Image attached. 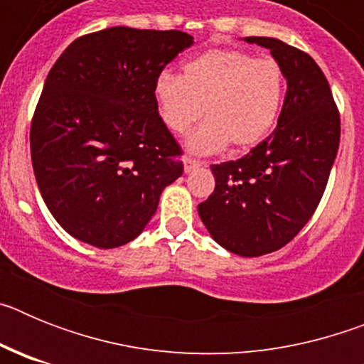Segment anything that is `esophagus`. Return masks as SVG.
Instances as JSON below:
<instances>
[{
  "label": "esophagus",
  "mask_w": 364,
  "mask_h": 364,
  "mask_svg": "<svg viewBox=\"0 0 364 364\" xmlns=\"http://www.w3.org/2000/svg\"><path fill=\"white\" fill-rule=\"evenodd\" d=\"M182 162H184V171L186 173H191V171H195L197 167H200V162H198V160H195V159H191V156H184V159H182Z\"/></svg>",
  "instance_id": "1"
}]
</instances>
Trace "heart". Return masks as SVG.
I'll return each instance as SVG.
<instances>
[{
  "label": "heart",
  "mask_w": 364,
  "mask_h": 364,
  "mask_svg": "<svg viewBox=\"0 0 364 364\" xmlns=\"http://www.w3.org/2000/svg\"><path fill=\"white\" fill-rule=\"evenodd\" d=\"M153 95L160 120L176 134L204 111V124L186 138L189 151L211 154L230 146L242 153L259 146L277 124L286 78L272 58L211 49L184 62L182 78L160 74Z\"/></svg>",
  "instance_id": "heart-1"
}]
</instances>
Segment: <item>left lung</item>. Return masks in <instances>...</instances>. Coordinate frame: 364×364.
Masks as SVG:
<instances>
[{
    "instance_id": "obj_1",
    "label": "left lung",
    "mask_w": 364,
    "mask_h": 364,
    "mask_svg": "<svg viewBox=\"0 0 364 364\" xmlns=\"http://www.w3.org/2000/svg\"><path fill=\"white\" fill-rule=\"evenodd\" d=\"M282 67L286 96L277 127L246 156L211 166L215 191L198 204L213 240L240 257L277 252L319 205L336 162L341 120L319 65L277 38H244Z\"/></svg>"
}]
</instances>
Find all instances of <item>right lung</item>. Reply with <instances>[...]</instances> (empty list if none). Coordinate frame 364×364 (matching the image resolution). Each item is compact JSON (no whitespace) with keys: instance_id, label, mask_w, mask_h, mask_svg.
Instances as JSON below:
<instances>
[{"instance_id":"add662e5","label":"right lung","mask_w":364,"mask_h":364,"mask_svg":"<svg viewBox=\"0 0 364 364\" xmlns=\"http://www.w3.org/2000/svg\"><path fill=\"white\" fill-rule=\"evenodd\" d=\"M193 36L111 27L74 40L45 80L31 159L45 205L74 239L118 247L142 233L182 171L154 82Z\"/></svg>"}]
</instances>
